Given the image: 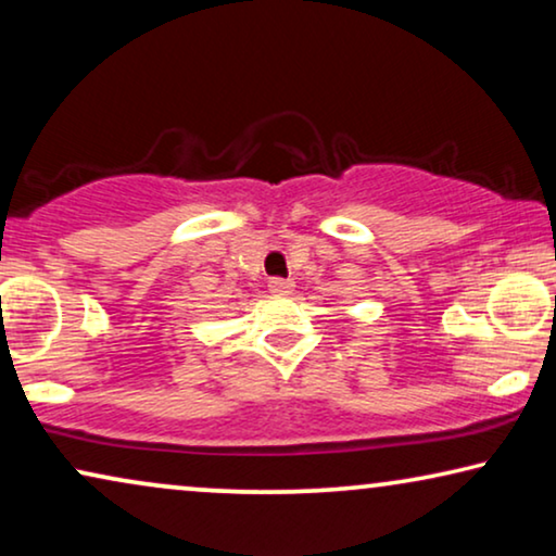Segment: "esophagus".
<instances>
[{"mask_svg": "<svg viewBox=\"0 0 556 556\" xmlns=\"http://www.w3.org/2000/svg\"><path fill=\"white\" fill-rule=\"evenodd\" d=\"M268 288H270V293H276V295H288L293 291V280L291 278H270Z\"/></svg>", "mask_w": 556, "mask_h": 556, "instance_id": "esophagus-1", "label": "esophagus"}]
</instances>
